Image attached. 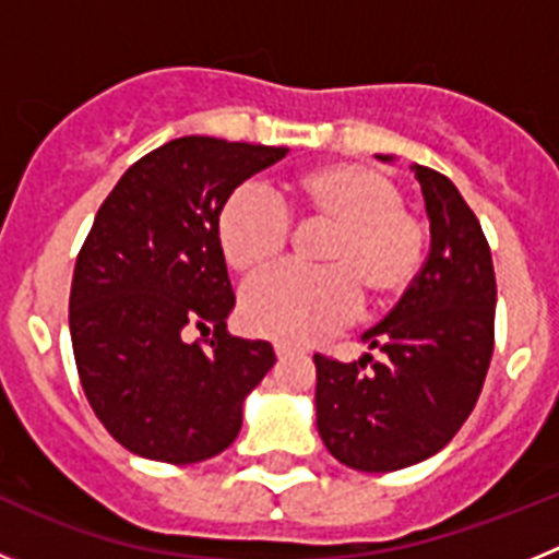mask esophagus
I'll list each match as a JSON object with an SVG mask.
<instances>
[{
  "label": "esophagus",
  "mask_w": 559,
  "mask_h": 559,
  "mask_svg": "<svg viewBox=\"0 0 559 559\" xmlns=\"http://www.w3.org/2000/svg\"><path fill=\"white\" fill-rule=\"evenodd\" d=\"M274 353H276V358L283 360V358H288V355H294V349H290L288 344H276V347H274Z\"/></svg>",
  "instance_id": "34e87169"
}]
</instances>
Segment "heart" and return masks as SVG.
Returning <instances> with one entry per match:
<instances>
[{"instance_id": "obj_1", "label": "heart", "mask_w": 559, "mask_h": 559, "mask_svg": "<svg viewBox=\"0 0 559 559\" xmlns=\"http://www.w3.org/2000/svg\"><path fill=\"white\" fill-rule=\"evenodd\" d=\"M290 221L324 226L316 249L319 271L283 269L243 294L251 333L283 344L322 338L358 308L397 305L423 274L428 229L403 204L389 176L355 162H324L294 173L280 201L235 190L215 215V240L237 276L254 280L283 257Z\"/></svg>"}]
</instances>
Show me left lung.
Here are the masks:
<instances>
[{
	"label": "left lung",
	"mask_w": 559,
	"mask_h": 559,
	"mask_svg": "<svg viewBox=\"0 0 559 559\" xmlns=\"http://www.w3.org/2000/svg\"><path fill=\"white\" fill-rule=\"evenodd\" d=\"M412 170L431 251L414 288L364 333L380 355L353 364L313 355L316 426L341 464L364 473L403 471L442 451L471 417L496 347V271L481 224L448 176Z\"/></svg>",
	"instance_id": "8db88e82"
}]
</instances>
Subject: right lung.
<instances>
[{
    "instance_id": "add662e5",
    "label": "right lung",
    "mask_w": 559,
    "mask_h": 559,
    "mask_svg": "<svg viewBox=\"0 0 559 559\" xmlns=\"http://www.w3.org/2000/svg\"><path fill=\"white\" fill-rule=\"evenodd\" d=\"M285 153L181 136L133 162L97 210L72 276L69 333L88 406L136 456H218L240 433L246 394L274 367L269 341L226 330L235 290L215 215Z\"/></svg>"
}]
</instances>
